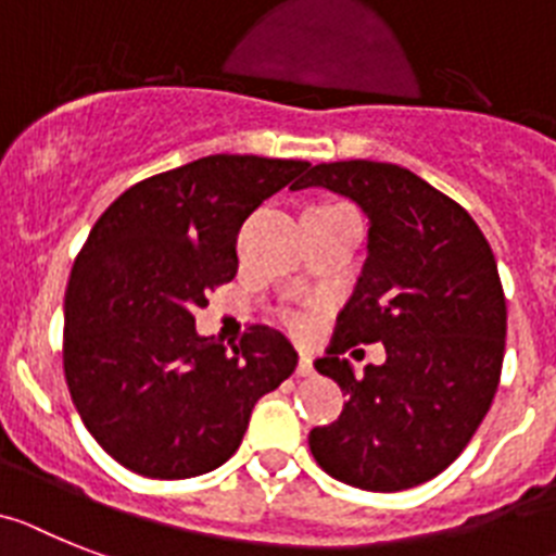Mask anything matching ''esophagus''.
I'll use <instances>...</instances> for the list:
<instances>
[{
    "label": "esophagus",
    "instance_id": "obj_1",
    "mask_svg": "<svg viewBox=\"0 0 556 556\" xmlns=\"http://www.w3.org/2000/svg\"><path fill=\"white\" fill-rule=\"evenodd\" d=\"M296 372H300V376H314V358L302 353L300 365H296Z\"/></svg>",
    "mask_w": 556,
    "mask_h": 556
}]
</instances>
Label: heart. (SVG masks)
I'll use <instances>...</instances> for the list:
<instances>
[{"label": "heart", "instance_id": "heart-1", "mask_svg": "<svg viewBox=\"0 0 556 556\" xmlns=\"http://www.w3.org/2000/svg\"><path fill=\"white\" fill-rule=\"evenodd\" d=\"M288 325H291L296 333H305V330L311 328V319H307L305 314H288Z\"/></svg>", "mask_w": 556, "mask_h": 556}]
</instances>
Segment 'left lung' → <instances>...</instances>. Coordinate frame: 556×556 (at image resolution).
Instances as JSON below:
<instances>
[{"label":"left lung","mask_w":556,"mask_h":556,"mask_svg":"<svg viewBox=\"0 0 556 556\" xmlns=\"http://www.w3.org/2000/svg\"><path fill=\"white\" fill-rule=\"evenodd\" d=\"M307 186L356 200L370 220L356 291L316 358L348 404L307 444L348 486L413 489L458 458L497 393L506 350L497 263L469 212L404 166L319 163ZM370 341L386 344L388 362L356 377L341 353Z\"/></svg>","instance_id":"8db88e82"}]
</instances>
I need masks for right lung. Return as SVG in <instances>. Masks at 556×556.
<instances>
[{
    "label": "right lung",
    "mask_w": 556,
    "mask_h": 556,
    "mask_svg": "<svg viewBox=\"0 0 556 556\" xmlns=\"http://www.w3.org/2000/svg\"><path fill=\"white\" fill-rule=\"evenodd\" d=\"M307 161L208 155L129 186L84 242L64 293V379L101 450L143 478L226 464L251 409L296 367L254 325L231 350L194 311L237 274V235L263 200L300 189Z\"/></svg>",
    "instance_id": "add662e5"
}]
</instances>
